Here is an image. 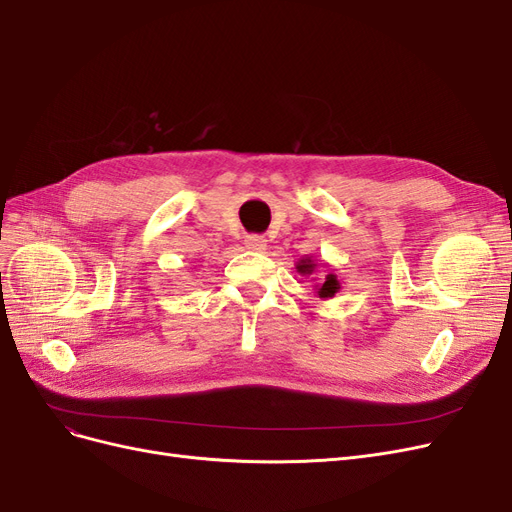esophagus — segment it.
<instances>
[{
    "instance_id": "obj_1",
    "label": "esophagus",
    "mask_w": 512,
    "mask_h": 512,
    "mask_svg": "<svg viewBox=\"0 0 512 512\" xmlns=\"http://www.w3.org/2000/svg\"><path fill=\"white\" fill-rule=\"evenodd\" d=\"M245 247H247V250H252V252H262L267 247V239L260 237V235H247L245 237Z\"/></svg>"
}]
</instances>
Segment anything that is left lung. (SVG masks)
Listing matches in <instances>:
<instances>
[{
	"mask_svg": "<svg viewBox=\"0 0 512 512\" xmlns=\"http://www.w3.org/2000/svg\"><path fill=\"white\" fill-rule=\"evenodd\" d=\"M314 267L316 265H312V260H301L299 262V265H297V269H299V273H312L314 271ZM339 290V282H337V277L333 275V273H329L327 277H324V280H322V286L318 288V294H320V297H324V299H329V297H333V294Z\"/></svg>",
	"mask_w": 512,
	"mask_h": 512,
	"instance_id": "8db88e82",
	"label": "left lung"
}]
</instances>
